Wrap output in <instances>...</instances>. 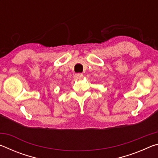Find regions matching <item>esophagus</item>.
Wrapping results in <instances>:
<instances>
[{"label":"esophagus","instance_id":"esophagus-1","mask_svg":"<svg viewBox=\"0 0 158 158\" xmlns=\"http://www.w3.org/2000/svg\"><path fill=\"white\" fill-rule=\"evenodd\" d=\"M76 77L78 79H82L83 77H84V74H81V73H78L76 74Z\"/></svg>","mask_w":158,"mask_h":158}]
</instances>
